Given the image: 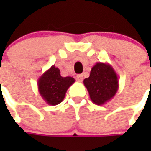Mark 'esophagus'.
I'll list each match as a JSON object with an SVG mask.
<instances>
[{"instance_id": "obj_1", "label": "esophagus", "mask_w": 151, "mask_h": 151, "mask_svg": "<svg viewBox=\"0 0 151 151\" xmlns=\"http://www.w3.org/2000/svg\"><path fill=\"white\" fill-rule=\"evenodd\" d=\"M76 80L78 81H82V80H83V75H78V76H76Z\"/></svg>"}]
</instances>
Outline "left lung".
Masks as SVG:
<instances>
[{"label": "left lung", "mask_w": 151, "mask_h": 151, "mask_svg": "<svg viewBox=\"0 0 151 151\" xmlns=\"http://www.w3.org/2000/svg\"><path fill=\"white\" fill-rule=\"evenodd\" d=\"M91 101L103 105L110 101L119 90V77L111 65L97 62L91 68L90 76L83 81Z\"/></svg>", "instance_id": "8db88e82"}]
</instances>
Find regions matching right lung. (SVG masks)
I'll use <instances>...</instances> for the list:
<instances>
[{
  "label": "right lung",
  "instance_id": "1",
  "mask_svg": "<svg viewBox=\"0 0 151 151\" xmlns=\"http://www.w3.org/2000/svg\"><path fill=\"white\" fill-rule=\"evenodd\" d=\"M75 82L70 76H61L59 68L52 65L38 78V89L46 103L55 106L64 100L68 88Z\"/></svg>",
  "mask_w": 151,
  "mask_h": 151
}]
</instances>
